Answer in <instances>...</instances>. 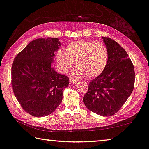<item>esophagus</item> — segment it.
I'll use <instances>...</instances> for the list:
<instances>
[{"mask_svg":"<svg viewBox=\"0 0 149 149\" xmlns=\"http://www.w3.org/2000/svg\"><path fill=\"white\" fill-rule=\"evenodd\" d=\"M70 84H75V83L77 82V79H73V78H70Z\"/></svg>","mask_w":149,"mask_h":149,"instance_id":"34e87169","label":"esophagus"}]
</instances>
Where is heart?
I'll list each match as a JSON object with an SVG mask.
<instances>
[{
	"label": "heart",
	"mask_w": 149,
	"mask_h": 149,
	"mask_svg": "<svg viewBox=\"0 0 149 149\" xmlns=\"http://www.w3.org/2000/svg\"><path fill=\"white\" fill-rule=\"evenodd\" d=\"M58 66L60 71L66 73L75 62L77 69L75 75H85L93 78L99 76L107 67L108 52L102 42L77 40L65 47L64 52L59 50L56 55Z\"/></svg>",
	"instance_id": "b5f03b06"
}]
</instances>
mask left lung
Returning a JSON list of instances; mask_svg holds the SVG:
<instances>
[{
    "label": "left lung",
    "mask_w": 149,
    "mask_h": 149,
    "mask_svg": "<svg viewBox=\"0 0 149 149\" xmlns=\"http://www.w3.org/2000/svg\"><path fill=\"white\" fill-rule=\"evenodd\" d=\"M108 52L107 67L90 82L84 97L88 109L103 116L118 112L133 90L134 66L125 50L109 37H102Z\"/></svg>",
    "instance_id": "left-lung-1"
}]
</instances>
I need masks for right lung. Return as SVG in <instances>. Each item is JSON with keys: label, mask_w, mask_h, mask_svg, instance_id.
I'll return each mask as SVG.
<instances>
[{"label": "right lung", "mask_w": 149, "mask_h": 149, "mask_svg": "<svg viewBox=\"0 0 149 149\" xmlns=\"http://www.w3.org/2000/svg\"><path fill=\"white\" fill-rule=\"evenodd\" d=\"M58 38L32 41L15 57L12 65V87L22 108L35 117L53 112L62 100L69 77L51 68Z\"/></svg>", "instance_id": "right-lung-1"}]
</instances>
